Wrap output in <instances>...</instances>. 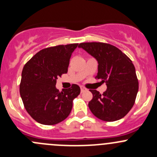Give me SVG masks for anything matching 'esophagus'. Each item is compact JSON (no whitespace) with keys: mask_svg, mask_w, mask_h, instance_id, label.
I'll use <instances>...</instances> for the list:
<instances>
[{"mask_svg":"<svg viewBox=\"0 0 157 157\" xmlns=\"http://www.w3.org/2000/svg\"><path fill=\"white\" fill-rule=\"evenodd\" d=\"M87 90V89L86 87H84V86H80V91H81V93H83V92L86 91Z\"/></svg>","mask_w":157,"mask_h":157,"instance_id":"esophagus-1","label":"esophagus"}]
</instances>
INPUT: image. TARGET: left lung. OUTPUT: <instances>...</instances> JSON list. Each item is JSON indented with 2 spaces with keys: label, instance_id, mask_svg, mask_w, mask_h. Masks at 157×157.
<instances>
[{
  "label": "left lung",
  "instance_id": "obj_1",
  "mask_svg": "<svg viewBox=\"0 0 157 157\" xmlns=\"http://www.w3.org/2000/svg\"><path fill=\"white\" fill-rule=\"evenodd\" d=\"M78 47L84 49L98 61L96 79L106 83L102 94L90 90L93 99L89 102L92 113L105 121H115L125 116L135 102L138 80L135 67L120 49L104 42H83Z\"/></svg>",
  "mask_w": 157,
  "mask_h": 157
}]
</instances>
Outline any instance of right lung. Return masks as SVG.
<instances>
[{"label":"right lung","mask_w":157,"mask_h":157,"mask_svg":"<svg viewBox=\"0 0 157 157\" xmlns=\"http://www.w3.org/2000/svg\"><path fill=\"white\" fill-rule=\"evenodd\" d=\"M78 44L44 48L26 62L22 71L20 93L30 116L40 124L53 125L70 115L73 100L80 94L78 85L60 92L57 79L67 72L70 58Z\"/></svg>","instance_id":"add662e5"}]
</instances>
